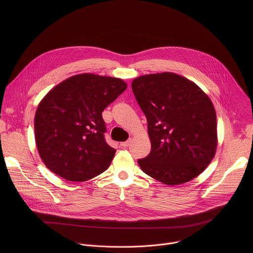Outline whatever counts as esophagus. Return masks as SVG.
<instances>
[{"mask_svg": "<svg viewBox=\"0 0 253 253\" xmlns=\"http://www.w3.org/2000/svg\"><path fill=\"white\" fill-rule=\"evenodd\" d=\"M130 143H131V140H127L125 142H121L120 143V146L123 147V148H126V147H128L130 145Z\"/></svg>", "mask_w": 253, "mask_h": 253, "instance_id": "obj_1", "label": "esophagus"}]
</instances>
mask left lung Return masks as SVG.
Here are the masks:
<instances>
[{
	"label": "left lung",
	"mask_w": 253,
	"mask_h": 253,
	"mask_svg": "<svg viewBox=\"0 0 253 253\" xmlns=\"http://www.w3.org/2000/svg\"><path fill=\"white\" fill-rule=\"evenodd\" d=\"M145 114L151 151L138 160L144 173L167 185L186 183L210 164L217 148V123L208 95L194 82L171 72L132 81Z\"/></svg>",
	"instance_id": "8db88e82"
}]
</instances>
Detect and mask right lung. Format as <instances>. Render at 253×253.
<instances>
[{
  "label": "right lung",
  "mask_w": 253,
  "mask_h": 253,
  "mask_svg": "<svg viewBox=\"0 0 253 253\" xmlns=\"http://www.w3.org/2000/svg\"><path fill=\"white\" fill-rule=\"evenodd\" d=\"M127 88L119 78L83 73L51 89L35 114L36 145L58 176L83 182L110 166L116 150L104 139L102 112Z\"/></svg>",
  "instance_id": "add662e5"
}]
</instances>
